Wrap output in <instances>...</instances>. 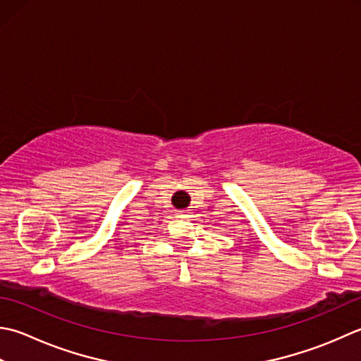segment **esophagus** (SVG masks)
<instances>
[{
    "instance_id": "esophagus-1",
    "label": "esophagus",
    "mask_w": 361,
    "mask_h": 361,
    "mask_svg": "<svg viewBox=\"0 0 361 361\" xmlns=\"http://www.w3.org/2000/svg\"><path fill=\"white\" fill-rule=\"evenodd\" d=\"M176 214H178L180 217H188L189 211H188V209H181V211H178V213H176Z\"/></svg>"
}]
</instances>
